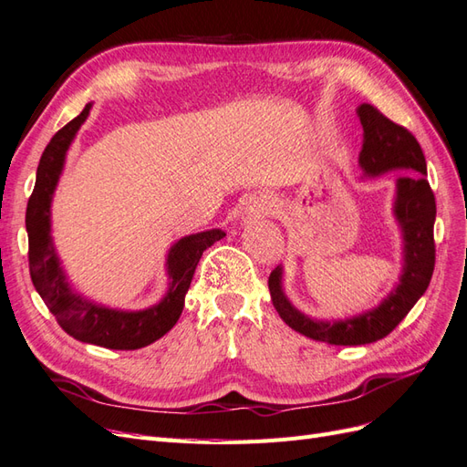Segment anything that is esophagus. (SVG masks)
<instances>
[{
  "instance_id": "esophagus-1",
  "label": "esophagus",
  "mask_w": 467,
  "mask_h": 467,
  "mask_svg": "<svg viewBox=\"0 0 467 467\" xmlns=\"http://www.w3.org/2000/svg\"><path fill=\"white\" fill-rule=\"evenodd\" d=\"M265 213H266L265 205H262L260 201H253V202H248V207L244 211V217L246 219H260V217H265Z\"/></svg>"
}]
</instances>
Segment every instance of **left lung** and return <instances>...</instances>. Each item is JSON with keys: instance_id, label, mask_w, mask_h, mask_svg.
I'll list each match as a JSON object with an SVG mask.
<instances>
[{"instance_id": "1", "label": "left lung", "mask_w": 467, "mask_h": 467, "mask_svg": "<svg viewBox=\"0 0 467 467\" xmlns=\"http://www.w3.org/2000/svg\"><path fill=\"white\" fill-rule=\"evenodd\" d=\"M363 148L358 163L368 175L390 170H412L399 177L394 214L404 233V270L379 307L349 319L321 321L296 309L282 292V268L268 278L272 304L280 317L302 336L329 345H367L387 337L426 292L434 272L436 199L426 179V160L420 143L400 124H394L373 104L358 106Z\"/></svg>"}]
</instances>
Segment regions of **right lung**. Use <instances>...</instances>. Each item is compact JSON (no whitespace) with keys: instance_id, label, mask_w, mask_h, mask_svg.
Returning a JSON list of instances; mask_svg holds the SVG:
<instances>
[{"instance_id":"right-lung-1","label":"right lung","mask_w":467,"mask_h":467,"mask_svg":"<svg viewBox=\"0 0 467 467\" xmlns=\"http://www.w3.org/2000/svg\"><path fill=\"white\" fill-rule=\"evenodd\" d=\"M90 112V104L85 106L75 119L57 131L47 143L37 167V182L27 202L26 226L29 236V274L35 290L43 297L45 306L55 316L70 337L78 341L100 345L106 349L131 351L158 341L170 331L183 312L185 294L193 280L195 268L202 250L221 241L223 231H205L182 238L175 243L167 256L170 272V290L163 300L141 312H122L97 306L78 294L70 292L65 274L58 266L55 246L51 243V199L63 171L65 153Z\"/></svg>"}]
</instances>
